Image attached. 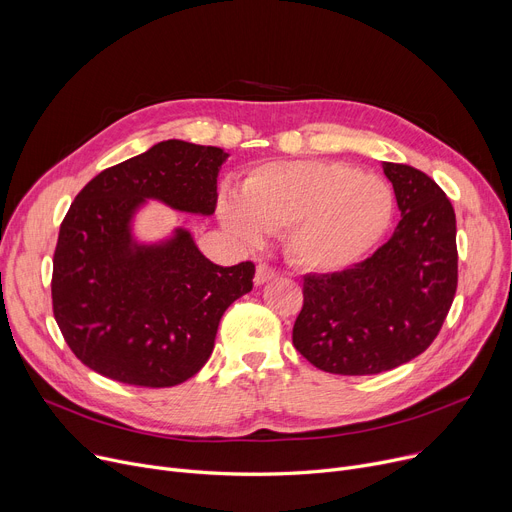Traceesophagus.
Listing matches in <instances>:
<instances>
[{"mask_svg":"<svg viewBox=\"0 0 512 512\" xmlns=\"http://www.w3.org/2000/svg\"><path fill=\"white\" fill-rule=\"evenodd\" d=\"M274 278H276V270H274V267L265 265V263H259V265H257V272H255V284H257V286H261V284H265V282H270V280H274Z\"/></svg>","mask_w":512,"mask_h":512,"instance_id":"34e87169","label":"esophagus"}]
</instances>
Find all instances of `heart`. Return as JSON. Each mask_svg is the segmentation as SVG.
<instances>
[{
    "label": "heart",
    "mask_w": 512,
    "mask_h": 512,
    "mask_svg": "<svg viewBox=\"0 0 512 512\" xmlns=\"http://www.w3.org/2000/svg\"><path fill=\"white\" fill-rule=\"evenodd\" d=\"M390 186L373 174L326 159L263 166L224 197V228L245 242L265 232L288 230V253L313 272H336L359 261L378 242L392 218Z\"/></svg>",
    "instance_id": "obj_1"
}]
</instances>
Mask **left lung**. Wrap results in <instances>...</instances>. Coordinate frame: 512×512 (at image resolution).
Wrapping results in <instances>:
<instances>
[{"mask_svg":"<svg viewBox=\"0 0 512 512\" xmlns=\"http://www.w3.org/2000/svg\"><path fill=\"white\" fill-rule=\"evenodd\" d=\"M400 222L369 259L309 274L292 344L317 369L373 375L409 363L438 336L459 280L456 218L427 174L382 161Z\"/></svg>","mask_w":512,"mask_h":512,"instance_id":"1","label":"left lung"}]
</instances>
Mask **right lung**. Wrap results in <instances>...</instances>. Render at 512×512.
I'll use <instances>...</instances> for the list:
<instances>
[{"label": "right lung", "instance_id": "right-lung-1", "mask_svg": "<svg viewBox=\"0 0 512 512\" xmlns=\"http://www.w3.org/2000/svg\"><path fill=\"white\" fill-rule=\"evenodd\" d=\"M230 153L178 139L97 174L70 205L53 255V315L89 369L143 388L186 382L207 363L224 311L251 292L255 265L222 267L191 230L145 242L147 201L213 215Z\"/></svg>", "mask_w": 512, "mask_h": 512}]
</instances>
